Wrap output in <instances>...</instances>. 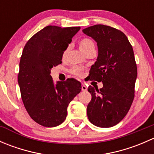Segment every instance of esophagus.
<instances>
[{
  "mask_svg": "<svg viewBox=\"0 0 154 154\" xmlns=\"http://www.w3.org/2000/svg\"><path fill=\"white\" fill-rule=\"evenodd\" d=\"M87 90V87L85 86L84 84H82V91H86Z\"/></svg>",
  "mask_w": 154,
  "mask_h": 154,
  "instance_id": "esophagus-1",
  "label": "esophagus"
}]
</instances>
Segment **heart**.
<instances>
[{
    "label": "heart",
    "mask_w": 154,
    "mask_h": 154,
    "mask_svg": "<svg viewBox=\"0 0 154 154\" xmlns=\"http://www.w3.org/2000/svg\"><path fill=\"white\" fill-rule=\"evenodd\" d=\"M79 48H80V51H81L83 54H85V53L90 51V50L94 49V43L93 42L92 40H91L90 38H84L79 42ZM66 53H67V50H66V51H64V53H63V56H64V57L66 56ZM71 72L74 74H75V75L80 76L82 74V69L78 67H74L71 69Z\"/></svg>",
    "instance_id": "1"
}]
</instances>
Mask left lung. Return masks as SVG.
Instances as JSON below:
<instances>
[{
  "instance_id": "1",
  "label": "left lung",
  "mask_w": 154,
  "mask_h": 154,
  "mask_svg": "<svg viewBox=\"0 0 154 154\" xmlns=\"http://www.w3.org/2000/svg\"><path fill=\"white\" fill-rule=\"evenodd\" d=\"M83 32L96 42L98 51L89 78L103 83L100 89L88 86L87 116L94 126L113 127L125 117L134 98L137 67L133 48L124 32L109 26L97 24Z\"/></svg>"
}]
</instances>
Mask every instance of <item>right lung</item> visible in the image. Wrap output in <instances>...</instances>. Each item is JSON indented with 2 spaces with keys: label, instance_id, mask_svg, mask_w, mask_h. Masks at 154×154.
Wrapping results in <instances>:
<instances>
[{
  "label": "right lung",
  "instance_id": "obj_1",
  "mask_svg": "<svg viewBox=\"0 0 154 154\" xmlns=\"http://www.w3.org/2000/svg\"><path fill=\"white\" fill-rule=\"evenodd\" d=\"M80 27L48 26L27 42L19 63L18 85L24 107L31 119L44 127L61 125L70 102L81 91L74 79L54 83L52 68L62 63L64 51Z\"/></svg>",
  "mask_w": 154,
  "mask_h": 154
}]
</instances>
